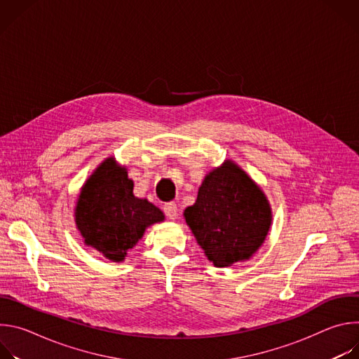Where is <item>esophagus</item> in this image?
<instances>
[{
	"label": "esophagus",
	"mask_w": 359,
	"mask_h": 359,
	"mask_svg": "<svg viewBox=\"0 0 359 359\" xmlns=\"http://www.w3.org/2000/svg\"><path fill=\"white\" fill-rule=\"evenodd\" d=\"M163 212L169 219H176L177 216V204L175 201H168L163 206Z\"/></svg>",
	"instance_id": "34e87169"
}]
</instances>
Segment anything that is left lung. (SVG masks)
Segmentation results:
<instances>
[{"instance_id": "8db88e82", "label": "left lung", "mask_w": 359, "mask_h": 359, "mask_svg": "<svg viewBox=\"0 0 359 359\" xmlns=\"http://www.w3.org/2000/svg\"><path fill=\"white\" fill-rule=\"evenodd\" d=\"M184 219L208 259L227 267L259 250L271 224V210L257 184L227 161L204 179Z\"/></svg>"}]
</instances>
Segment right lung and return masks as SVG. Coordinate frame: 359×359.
Wrapping results in <instances>:
<instances>
[{
	"mask_svg": "<svg viewBox=\"0 0 359 359\" xmlns=\"http://www.w3.org/2000/svg\"><path fill=\"white\" fill-rule=\"evenodd\" d=\"M163 219L156 206L133 196V182L112 158L86 180L75 209L85 243L114 262H122L146 227Z\"/></svg>",
	"mask_w": 359,
	"mask_h": 359,
	"instance_id": "right-lung-1",
	"label": "right lung"
}]
</instances>
